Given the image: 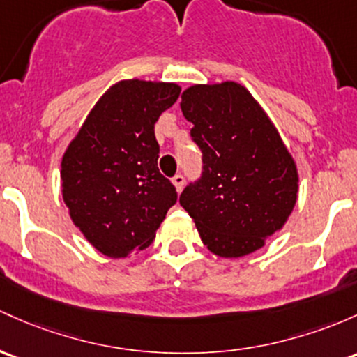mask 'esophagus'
<instances>
[{
    "instance_id": "obj_1",
    "label": "esophagus",
    "mask_w": 357,
    "mask_h": 357,
    "mask_svg": "<svg viewBox=\"0 0 357 357\" xmlns=\"http://www.w3.org/2000/svg\"><path fill=\"white\" fill-rule=\"evenodd\" d=\"M172 185H174V188H176V191H181L183 190V186H185V176L183 174H176L174 178H172Z\"/></svg>"
}]
</instances>
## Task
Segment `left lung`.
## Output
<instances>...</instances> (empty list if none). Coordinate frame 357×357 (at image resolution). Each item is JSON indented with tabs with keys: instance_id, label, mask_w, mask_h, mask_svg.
Segmentation results:
<instances>
[{
	"instance_id": "obj_1",
	"label": "left lung",
	"mask_w": 357,
	"mask_h": 357,
	"mask_svg": "<svg viewBox=\"0 0 357 357\" xmlns=\"http://www.w3.org/2000/svg\"><path fill=\"white\" fill-rule=\"evenodd\" d=\"M203 154L198 181L179 203L203 244L220 257H242L283 229L296 203L298 171L276 127L248 89L234 81L195 84L181 95Z\"/></svg>"
}]
</instances>
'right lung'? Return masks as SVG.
I'll return each instance as SVG.
<instances>
[{"label":"right lung","mask_w":357,"mask_h":357,"mask_svg":"<svg viewBox=\"0 0 357 357\" xmlns=\"http://www.w3.org/2000/svg\"><path fill=\"white\" fill-rule=\"evenodd\" d=\"M179 93L174 83L113 84L62 155V198L70 220L105 256L127 257L149 248L178 199L159 172L154 125Z\"/></svg>","instance_id":"right-lung-1"}]
</instances>
